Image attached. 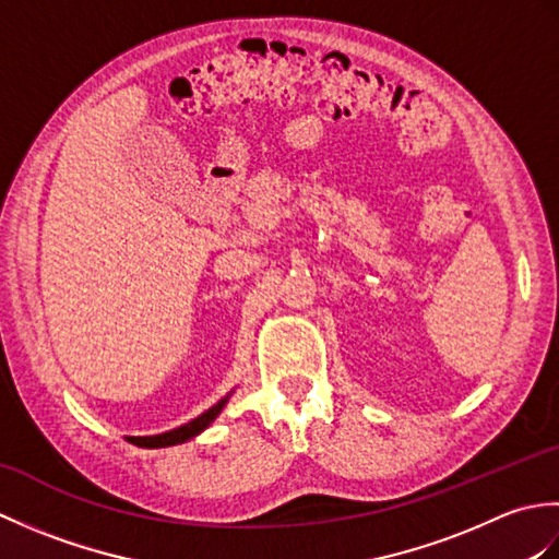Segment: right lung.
<instances>
[{
  "mask_svg": "<svg viewBox=\"0 0 559 559\" xmlns=\"http://www.w3.org/2000/svg\"><path fill=\"white\" fill-rule=\"evenodd\" d=\"M228 399H230V394L223 396V399L216 403V406H211L206 413H201L199 418L189 420L187 425L175 427V430H170V432L148 435V437H127V442H132V444H136V447H146V449H160V447L182 444V442H187V439H192V437H197L199 432H204L206 427L218 418V413L223 411L225 403H228Z\"/></svg>",
  "mask_w": 559,
  "mask_h": 559,
  "instance_id": "right-lung-1",
  "label": "right lung"
}]
</instances>
